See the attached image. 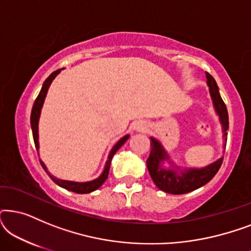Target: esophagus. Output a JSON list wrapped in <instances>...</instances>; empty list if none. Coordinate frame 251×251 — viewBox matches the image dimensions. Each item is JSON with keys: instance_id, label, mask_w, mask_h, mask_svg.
<instances>
[{"instance_id": "esophagus-1", "label": "esophagus", "mask_w": 251, "mask_h": 251, "mask_svg": "<svg viewBox=\"0 0 251 251\" xmlns=\"http://www.w3.org/2000/svg\"><path fill=\"white\" fill-rule=\"evenodd\" d=\"M132 126L133 130H136V131H145V130H147V123L145 121H136Z\"/></svg>"}]
</instances>
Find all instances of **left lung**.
<instances>
[{"label": "left lung", "mask_w": 251, "mask_h": 251, "mask_svg": "<svg viewBox=\"0 0 251 251\" xmlns=\"http://www.w3.org/2000/svg\"><path fill=\"white\" fill-rule=\"evenodd\" d=\"M209 92L214 105L216 114L218 115L223 130V150L225 151L226 140H227L228 130V113L223 99L219 95L218 85L215 78L209 73H205ZM151 154L147 159V169L152 177L154 184L161 191L170 194H185L197 188H200L209 183L215 175L218 173L222 166L223 156L203 168H181L177 166L170 159L169 154L164 149L160 140L151 137ZM167 162L170 164L168 167L164 166Z\"/></svg>", "instance_id": "left-lung-1"}]
</instances>
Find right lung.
<instances>
[{"label":"right lung","instance_id":"1","mask_svg":"<svg viewBox=\"0 0 251 251\" xmlns=\"http://www.w3.org/2000/svg\"><path fill=\"white\" fill-rule=\"evenodd\" d=\"M61 70H64V68H61ZM61 70H58V71L53 72V73H51L49 75V77H48L47 80L44 81V83L42 85V89H41L39 96H37V98L35 99V101H34V105H33V108H32V114H30V126H32L33 138H34V143H35V147H36L37 153H39V150H40V144H39V120H40V115H41V109H42V107H43L44 99H46V97H47V94H48V90H49L50 84L52 83V81L54 80V77H56L57 75L60 73ZM129 137H130V135L123 136L122 138L120 139L119 142L116 143L115 145L112 147V150L109 151V153H108L107 160H106L104 170H102V173L100 174V176L96 178V179H92V180H89V181H83V183H80V181H72V180L59 179V178L54 177L53 175H51L49 173V170H48L47 166H46V164H44V162H43L42 160H40V162H41V164H42L43 169L46 170V173L49 175V177L54 181V183L58 185V186L63 187V188H65V190L74 192V193H78V194L91 193V192H94V191L97 190V188L100 187L101 185L104 184V181L107 179L108 173H109V167H111V162H112L113 156H114V154L116 153V151H118L120 147H121L123 144H125L126 140L129 139Z\"/></svg>","mask_w":251,"mask_h":251}]
</instances>
